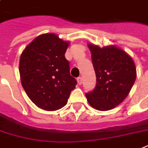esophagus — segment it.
<instances>
[{"mask_svg": "<svg viewBox=\"0 0 148 148\" xmlns=\"http://www.w3.org/2000/svg\"><path fill=\"white\" fill-rule=\"evenodd\" d=\"M82 82H83V79H82V77L79 76V77L77 78V83H78L79 85H80V84H82Z\"/></svg>", "mask_w": 148, "mask_h": 148, "instance_id": "obj_1", "label": "esophagus"}]
</instances>
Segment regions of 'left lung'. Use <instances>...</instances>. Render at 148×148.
Instances as JSON below:
<instances>
[{
  "label": "left lung",
  "instance_id": "1",
  "mask_svg": "<svg viewBox=\"0 0 148 148\" xmlns=\"http://www.w3.org/2000/svg\"><path fill=\"white\" fill-rule=\"evenodd\" d=\"M97 77L95 88L85 94L88 102L97 110L114 109L127 97L136 79L132 58L115 46L101 48L88 44Z\"/></svg>",
  "mask_w": 148,
  "mask_h": 148
}]
</instances>
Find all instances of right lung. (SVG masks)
Instances as JSON below:
<instances>
[{
    "instance_id": "1",
    "label": "right lung",
    "mask_w": 148,
    "mask_h": 148,
    "mask_svg": "<svg viewBox=\"0 0 148 148\" xmlns=\"http://www.w3.org/2000/svg\"><path fill=\"white\" fill-rule=\"evenodd\" d=\"M69 42L55 34L35 38L22 51L19 62L21 85L32 102L44 110L64 107L76 79L70 75V66L64 56Z\"/></svg>"
}]
</instances>
